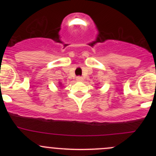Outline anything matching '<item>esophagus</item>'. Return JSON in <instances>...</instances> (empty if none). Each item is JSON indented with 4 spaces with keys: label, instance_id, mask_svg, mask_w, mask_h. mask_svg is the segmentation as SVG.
Wrapping results in <instances>:
<instances>
[{
    "label": "esophagus",
    "instance_id": "34e87169",
    "mask_svg": "<svg viewBox=\"0 0 156 156\" xmlns=\"http://www.w3.org/2000/svg\"><path fill=\"white\" fill-rule=\"evenodd\" d=\"M76 80H77V81H83V80H84V78H83L81 76H78V77H77V78H76Z\"/></svg>",
    "mask_w": 156,
    "mask_h": 156
}]
</instances>
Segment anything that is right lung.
I'll return each instance as SVG.
<instances>
[{"mask_svg": "<svg viewBox=\"0 0 156 156\" xmlns=\"http://www.w3.org/2000/svg\"><path fill=\"white\" fill-rule=\"evenodd\" d=\"M59 84H60V85H61V84H61V83H59Z\"/></svg>", "mask_w": 156, "mask_h": 156, "instance_id": "add662e5", "label": "right lung"}]
</instances>
